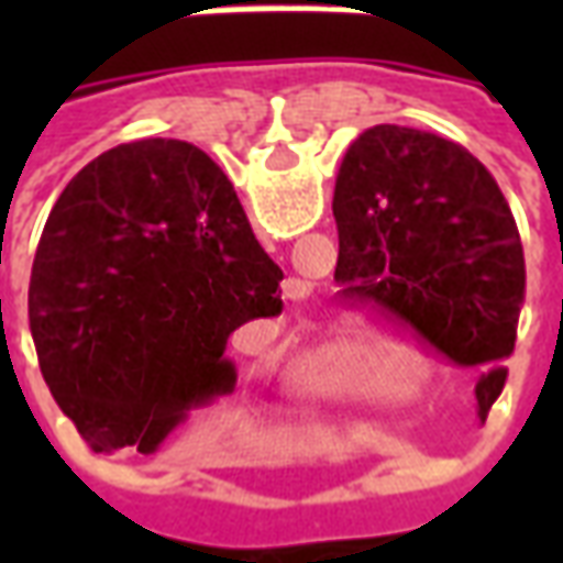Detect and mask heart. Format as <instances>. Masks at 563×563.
I'll return each instance as SVG.
<instances>
[{
  "instance_id": "1",
  "label": "heart",
  "mask_w": 563,
  "mask_h": 563,
  "mask_svg": "<svg viewBox=\"0 0 563 563\" xmlns=\"http://www.w3.org/2000/svg\"><path fill=\"white\" fill-rule=\"evenodd\" d=\"M292 383L310 395L334 398H398L419 395V374L413 371V350L395 329L358 331L346 341L307 355Z\"/></svg>"
}]
</instances>
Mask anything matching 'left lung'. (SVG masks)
Masks as SVG:
<instances>
[{"label": "left lung", "instance_id": "obj_1", "mask_svg": "<svg viewBox=\"0 0 563 563\" xmlns=\"http://www.w3.org/2000/svg\"><path fill=\"white\" fill-rule=\"evenodd\" d=\"M334 220L338 295L410 325L452 365L483 367L485 422L525 301L521 238L495 177L455 141L383 123L346 150Z\"/></svg>", "mask_w": 563, "mask_h": 563}]
</instances>
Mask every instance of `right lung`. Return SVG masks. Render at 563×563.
Wrapping results in <instances>:
<instances>
[{
  "mask_svg": "<svg viewBox=\"0 0 563 563\" xmlns=\"http://www.w3.org/2000/svg\"><path fill=\"white\" fill-rule=\"evenodd\" d=\"M280 280L205 150L120 144L68 180L44 222L30 280L44 383L92 452L153 455L234 391L229 334L280 317Z\"/></svg>",
  "mask_w": 563,
  "mask_h": 563,
  "instance_id": "add662e5",
  "label": "right lung"
}]
</instances>
